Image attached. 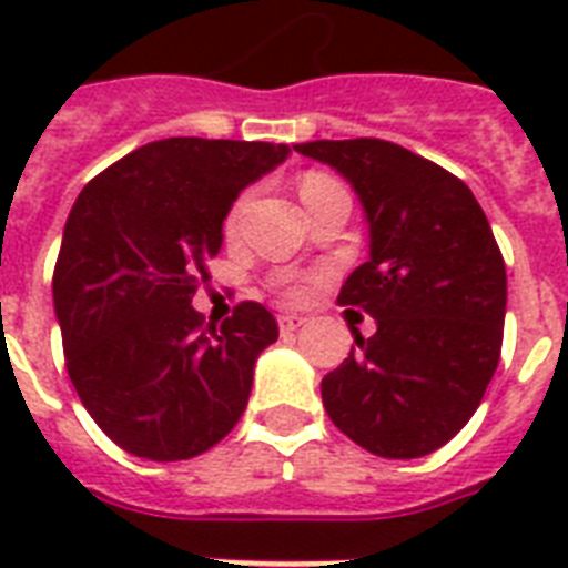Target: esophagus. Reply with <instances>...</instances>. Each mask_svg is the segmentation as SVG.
<instances>
[{"label": "esophagus", "instance_id": "34e87169", "mask_svg": "<svg viewBox=\"0 0 568 568\" xmlns=\"http://www.w3.org/2000/svg\"><path fill=\"white\" fill-rule=\"evenodd\" d=\"M307 320L305 316H298V314H281L278 316V328L284 334H290V332H298V328H302V325H305Z\"/></svg>", "mask_w": 568, "mask_h": 568}]
</instances>
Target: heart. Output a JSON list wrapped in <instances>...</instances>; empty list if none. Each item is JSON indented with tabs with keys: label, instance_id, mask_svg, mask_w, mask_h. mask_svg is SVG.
<instances>
[{
	"label": "heart",
	"instance_id": "1",
	"mask_svg": "<svg viewBox=\"0 0 568 568\" xmlns=\"http://www.w3.org/2000/svg\"><path fill=\"white\" fill-rule=\"evenodd\" d=\"M325 178H320V174H307L305 180H302V189H307V186H314V183H323ZM240 213H243V201H240V204L234 206V210H231V215H227V222H224V231H227V234H234L236 231V224H240Z\"/></svg>",
	"mask_w": 568,
	"mask_h": 568
}]
</instances>
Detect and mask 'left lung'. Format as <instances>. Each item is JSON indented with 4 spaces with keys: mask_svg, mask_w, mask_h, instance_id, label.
Wrapping results in <instances>:
<instances>
[{
    "mask_svg": "<svg viewBox=\"0 0 568 568\" xmlns=\"http://www.w3.org/2000/svg\"><path fill=\"white\" fill-rule=\"evenodd\" d=\"M293 151L355 189L371 257L337 302L376 334L323 379L334 426L385 459H417L459 433L500 358L507 270L489 219L463 180L382 139L305 142Z\"/></svg>",
    "mask_w": 568,
    "mask_h": 568,
    "instance_id": "1",
    "label": "left lung"
}]
</instances>
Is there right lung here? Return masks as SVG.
I'll list each match as a JSON object with an SVG mask.
<instances>
[{"label": "right lung", "instance_id": "add662e5", "mask_svg": "<svg viewBox=\"0 0 568 568\" xmlns=\"http://www.w3.org/2000/svg\"><path fill=\"white\" fill-rule=\"evenodd\" d=\"M287 156V144L180 135L144 144L79 192L52 305L82 406L126 453L192 459L243 417L278 323L243 302L204 328L192 296L240 192Z\"/></svg>", "mask_w": 568, "mask_h": 568}]
</instances>
